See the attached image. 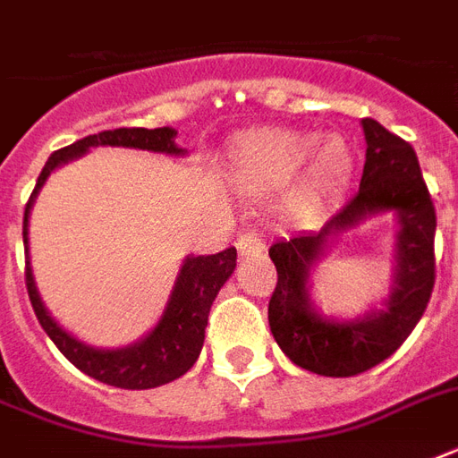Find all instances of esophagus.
I'll use <instances>...</instances> for the list:
<instances>
[{"mask_svg": "<svg viewBox=\"0 0 458 458\" xmlns=\"http://www.w3.org/2000/svg\"><path fill=\"white\" fill-rule=\"evenodd\" d=\"M235 247L240 251V257H254V254H261L266 250L264 240L257 233H242V235L237 237Z\"/></svg>", "mask_w": 458, "mask_h": 458, "instance_id": "1", "label": "esophagus"}]
</instances>
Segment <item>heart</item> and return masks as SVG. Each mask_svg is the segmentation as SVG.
<instances>
[{"label":"heart","instance_id":"1","mask_svg":"<svg viewBox=\"0 0 458 458\" xmlns=\"http://www.w3.org/2000/svg\"><path fill=\"white\" fill-rule=\"evenodd\" d=\"M225 168L251 192L285 185L280 214L297 225H311L344 201L356 178V154L342 135L257 128L230 140Z\"/></svg>","mask_w":458,"mask_h":458}]
</instances>
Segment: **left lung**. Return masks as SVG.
I'll return each instance as SVG.
<instances>
[{
    "instance_id": "8db88e82",
    "label": "left lung",
    "mask_w": 458,
    "mask_h": 458,
    "mask_svg": "<svg viewBox=\"0 0 458 458\" xmlns=\"http://www.w3.org/2000/svg\"><path fill=\"white\" fill-rule=\"evenodd\" d=\"M366 135L359 194L318 233H297L271 247L278 285L268 301V326L285 356L327 377H349L373 369L399 349L426 311L435 285V207L420 175L419 157L373 118ZM392 213L398 223L391 293L354 319H333L310 300V273L342 232L366 217Z\"/></svg>"
}]
</instances>
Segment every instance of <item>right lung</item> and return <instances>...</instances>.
Masks as SVG:
<instances>
[{
  "label": "right lung",
  "instance_id": "add662e5",
  "mask_svg": "<svg viewBox=\"0 0 458 458\" xmlns=\"http://www.w3.org/2000/svg\"><path fill=\"white\" fill-rule=\"evenodd\" d=\"M175 135H178L175 128L164 125V128H154V131L149 128H116V131H104L78 140L47 158L38 185L30 194V201L25 204V285H28V297H30L39 326L45 327L49 340L59 347L61 354L66 356L75 369H81L85 376L95 377L99 383L114 385L121 390H149V387L171 383L192 369L194 361L199 359L201 347H204V330H207L211 304H214L216 294L221 293V287L225 285V280L235 271V247L218 251V254H208V257L190 254L182 259V266L175 276V283H173V290L157 326L132 344L102 349L78 340L75 335L68 333L66 327H61L52 318V313L38 293L35 276H32L28 223H30L32 204L38 199L47 178L68 161H75L82 154H88L89 147H128V149H145V152L165 154V157H185L187 149L175 145Z\"/></svg>",
  "mask_w": 458,
  "mask_h": 458
}]
</instances>
